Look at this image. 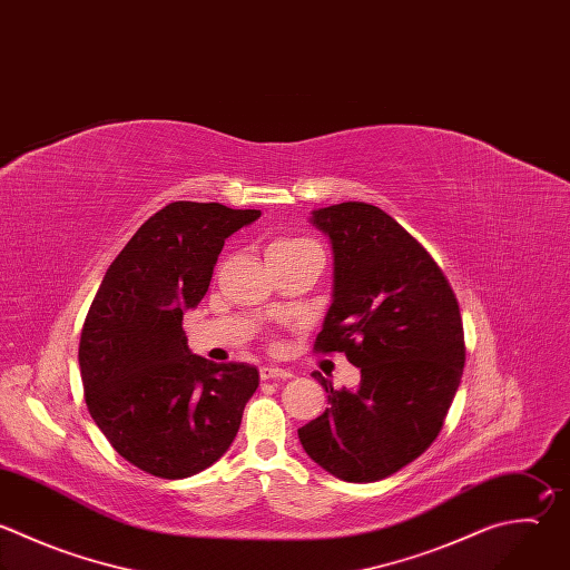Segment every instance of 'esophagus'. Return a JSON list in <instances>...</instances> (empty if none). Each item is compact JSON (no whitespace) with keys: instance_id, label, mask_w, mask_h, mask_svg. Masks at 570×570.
<instances>
[{"instance_id":"1","label":"esophagus","mask_w":570,"mask_h":570,"mask_svg":"<svg viewBox=\"0 0 570 570\" xmlns=\"http://www.w3.org/2000/svg\"><path fill=\"white\" fill-rule=\"evenodd\" d=\"M259 377L262 381H273V377H277V381H286V377H293V373L288 368H282L275 364H264L259 368Z\"/></svg>"}]
</instances>
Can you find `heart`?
I'll return each instance as SVG.
<instances>
[{
    "label": "heart",
    "mask_w": 570,
    "mask_h": 570,
    "mask_svg": "<svg viewBox=\"0 0 570 570\" xmlns=\"http://www.w3.org/2000/svg\"><path fill=\"white\" fill-rule=\"evenodd\" d=\"M306 244H308V242H304V239H277V242H273V244L268 246L266 257L286 253V250H295V248H302V246H306Z\"/></svg>",
    "instance_id": "1"
}]
</instances>
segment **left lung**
I'll return each mask as SVG.
<instances>
[{
    "instance_id": "obj_1",
    "label": "left lung",
    "mask_w": 570,
    "mask_h": 570,
    "mask_svg": "<svg viewBox=\"0 0 570 570\" xmlns=\"http://www.w3.org/2000/svg\"><path fill=\"white\" fill-rule=\"evenodd\" d=\"M333 246V304L315 353H344L355 390L302 430L306 454L333 476L371 483L419 459L443 430L465 364L456 295L432 255L381 208L346 202L311 219Z\"/></svg>"
}]
</instances>
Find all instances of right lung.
I'll return each instance as SVG.
<instances>
[{
	"label": "right lung",
	"instance_id": "obj_1",
	"mask_svg": "<svg viewBox=\"0 0 570 570\" xmlns=\"http://www.w3.org/2000/svg\"><path fill=\"white\" fill-rule=\"evenodd\" d=\"M259 210L174 202L107 268L80 335L91 419L138 470L185 479L226 454L259 371L189 353L183 313L208 293L224 242Z\"/></svg>",
	"mask_w": 570,
	"mask_h": 570
}]
</instances>
